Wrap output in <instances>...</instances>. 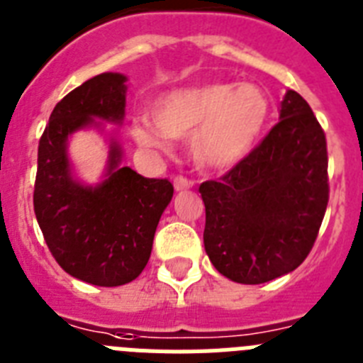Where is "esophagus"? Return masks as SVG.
I'll use <instances>...</instances> for the list:
<instances>
[{"mask_svg":"<svg viewBox=\"0 0 363 363\" xmlns=\"http://www.w3.org/2000/svg\"><path fill=\"white\" fill-rule=\"evenodd\" d=\"M173 186H175V190H188V188H191L194 186V181H190L188 177H184V175H177V177L173 179Z\"/></svg>","mask_w":363,"mask_h":363,"instance_id":"obj_1","label":"esophagus"}]
</instances>
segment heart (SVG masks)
Masks as SVG:
<instances>
[{"label": "heart", "instance_id": "obj_1", "mask_svg": "<svg viewBox=\"0 0 363 363\" xmlns=\"http://www.w3.org/2000/svg\"><path fill=\"white\" fill-rule=\"evenodd\" d=\"M270 102L252 84H206L166 94L153 109L155 124L140 121L133 135L144 147L166 150L169 138L190 137V153L203 169H226L257 143Z\"/></svg>", "mask_w": 363, "mask_h": 363}]
</instances>
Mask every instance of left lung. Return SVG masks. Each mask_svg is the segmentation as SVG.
I'll use <instances>...</instances> for the list:
<instances>
[{
  "label": "left lung",
  "mask_w": 363,
  "mask_h": 363,
  "mask_svg": "<svg viewBox=\"0 0 363 363\" xmlns=\"http://www.w3.org/2000/svg\"><path fill=\"white\" fill-rule=\"evenodd\" d=\"M281 121L234 168L199 186L204 248L232 281L259 285L303 263L329 203L325 131L289 91Z\"/></svg>",
  "instance_id": "8db88e82"
}]
</instances>
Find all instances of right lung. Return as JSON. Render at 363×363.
Here are the masks:
<instances>
[{
    "mask_svg": "<svg viewBox=\"0 0 363 363\" xmlns=\"http://www.w3.org/2000/svg\"><path fill=\"white\" fill-rule=\"evenodd\" d=\"M125 77L104 72L56 104L38 146L34 213L56 263L72 277L99 286L133 281L150 259L153 238L173 197L168 179H146L121 168L113 143L109 177L96 188L72 181L69 135L93 124V116L121 122Z\"/></svg>",
    "mask_w": 363,
    "mask_h": 363,
    "instance_id": "1",
    "label": "right lung"
}]
</instances>
